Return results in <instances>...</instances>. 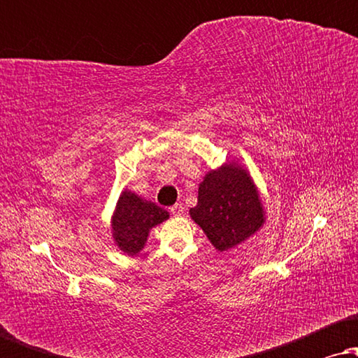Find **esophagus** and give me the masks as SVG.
Masks as SVG:
<instances>
[{
	"instance_id": "1",
	"label": "esophagus",
	"mask_w": 358,
	"mask_h": 358,
	"mask_svg": "<svg viewBox=\"0 0 358 358\" xmlns=\"http://www.w3.org/2000/svg\"><path fill=\"white\" fill-rule=\"evenodd\" d=\"M184 213V207L182 203H176L171 207V215H174V217H180V215Z\"/></svg>"
}]
</instances>
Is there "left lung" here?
I'll use <instances>...</instances> for the list:
<instances>
[{"label": "left lung", "mask_w": 358, "mask_h": 358, "mask_svg": "<svg viewBox=\"0 0 358 358\" xmlns=\"http://www.w3.org/2000/svg\"><path fill=\"white\" fill-rule=\"evenodd\" d=\"M190 218L220 252L233 249L257 233L266 222L262 200L251 176L238 163L205 174Z\"/></svg>", "instance_id": "left-lung-1"}]
</instances>
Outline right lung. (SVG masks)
Segmentation results:
<instances>
[{"label":"right lung","instance_id":"right-lung-1","mask_svg":"<svg viewBox=\"0 0 358 358\" xmlns=\"http://www.w3.org/2000/svg\"><path fill=\"white\" fill-rule=\"evenodd\" d=\"M168 218L169 213L164 208L124 190L112 215V238L120 251L136 256L145 248L150 229Z\"/></svg>","mask_w":358,"mask_h":358}]
</instances>
